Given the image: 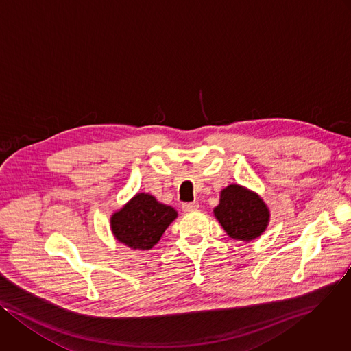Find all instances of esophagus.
I'll list each match as a JSON object with an SVG mask.
<instances>
[{
  "instance_id": "34e87169",
  "label": "esophagus",
  "mask_w": 351,
  "mask_h": 351,
  "mask_svg": "<svg viewBox=\"0 0 351 351\" xmlns=\"http://www.w3.org/2000/svg\"><path fill=\"white\" fill-rule=\"evenodd\" d=\"M181 207L185 213H188V212H193V210H196L199 207V204H197V202H191V203H182Z\"/></svg>"
}]
</instances>
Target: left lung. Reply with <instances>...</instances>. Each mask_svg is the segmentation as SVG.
Wrapping results in <instances>:
<instances>
[{
    "label": "left lung",
    "mask_w": 351,
    "mask_h": 351,
    "mask_svg": "<svg viewBox=\"0 0 351 351\" xmlns=\"http://www.w3.org/2000/svg\"><path fill=\"white\" fill-rule=\"evenodd\" d=\"M215 216L224 231L237 241L250 242L258 238L269 221V210L253 191L232 184L220 193Z\"/></svg>",
    "instance_id": "1"
}]
</instances>
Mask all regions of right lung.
<instances>
[{
    "mask_svg": "<svg viewBox=\"0 0 351 351\" xmlns=\"http://www.w3.org/2000/svg\"><path fill=\"white\" fill-rule=\"evenodd\" d=\"M176 219L177 212L171 206L149 193H136L112 215L110 228L120 243L135 250H149Z\"/></svg>",
    "mask_w": 351,
    "mask_h": 351,
    "instance_id": "add662e5",
    "label": "right lung"
}]
</instances>
